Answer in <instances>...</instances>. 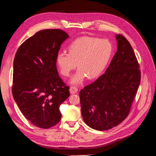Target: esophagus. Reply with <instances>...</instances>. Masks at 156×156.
I'll use <instances>...</instances> for the list:
<instances>
[{"instance_id":"1","label":"esophagus","mask_w":156,"mask_h":156,"mask_svg":"<svg viewBox=\"0 0 156 156\" xmlns=\"http://www.w3.org/2000/svg\"><path fill=\"white\" fill-rule=\"evenodd\" d=\"M77 91H78V88H77L76 87H75L74 86H72L70 87V94H74L77 93Z\"/></svg>"}]
</instances>
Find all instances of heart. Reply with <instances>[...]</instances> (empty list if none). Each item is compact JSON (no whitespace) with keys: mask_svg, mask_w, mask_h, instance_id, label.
Wrapping results in <instances>:
<instances>
[{"mask_svg":"<svg viewBox=\"0 0 156 156\" xmlns=\"http://www.w3.org/2000/svg\"><path fill=\"white\" fill-rule=\"evenodd\" d=\"M113 45L107 39L93 37L76 39L69 46V53L59 51L56 57L60 73L69 76L76 67L78 70L71 79V83L78 84L85 77L93 80L99 77L110 61Z\"/></svg>","mask_w":156,"mask_h":156,"instance_id":"obj_1","label":"heart"}]
</instances>
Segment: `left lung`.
I'll use <instances>...</instances> for the list:
<instances>
[{
    "mask_svg": "<svg viewBox=\"0 0 156 156\" xmlns=\"http://www.w3.org/2000/svg\"><path fill=\"white\" fill-rule=\"evenodd\" d=\"M116 38L117 51L105 73L80 92L83 121L97 130H109L127 117L140 82L133 47L122 35Z\"/></svg>",
    "mask_w": 156,
    "mask_h": 156,
    "instance_id": "1",
    "label": "left lung"
}]
</instances>
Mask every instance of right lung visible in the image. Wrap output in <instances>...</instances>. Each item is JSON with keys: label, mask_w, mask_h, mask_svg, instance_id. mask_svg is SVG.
<instances>
[{"label": "right lung", "mask_w": 156, "mask_h": 156, "mask_svg": "<svg viewBox=\"0 0 156 156\" xmlns=\"http://www.w3.org/2000/svg\"><path fill=\"white\" fill-rule=\"evenodd\" d=\"M59 29L39 31L20 46L13 67V98L34 125L49 129L61 121L59 107L69 97V86L58 76L56 57L69 37Z\"/></svg>", "instance_id": "obj_1"}]
</instances>
